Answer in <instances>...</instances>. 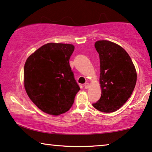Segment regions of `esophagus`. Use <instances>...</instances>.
<instances>
[{
  "instance_id": "1",
  "label": "esophagus",
  "mask_w": 152,
  "mask_h": 152,
  "mask_svg": "<svg viewBox=\"0 0 152 152\" xmlns=\"http://www.w3.org/2000/svg\"><path fill=\"white\" fill-rule=\"evenodd\" d=\"M84 87H85V89H88L89 87V83H85V84L84 85Z\"/></svg>"
}]
</instances>
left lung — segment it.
Masks as SVG:
<instances>
[{
  "label": "left lung",
  "instance_id": "1",
  "mask_svg": "<svg viewBox=\"0 0 152 152\" xmlns=\"http://www.w3.org/2000/svg\"><path fill=\"white\" fill-rule=\"evenodd\" d=\"M95 48L99 54L101 96L94 107L100 112H116L131 96L137 74L127 52L109 40H98Z\"/></svg>",
  "mask_w": 152,
  "mask_h": 152
}]
</instances>
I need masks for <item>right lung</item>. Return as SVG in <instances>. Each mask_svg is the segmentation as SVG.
<instances>
[{
	"instance_id": "right-lung-1",
	"label": "right lung",
	"mask_w": 152,
	"mask_h": 152,
	"mask_svg": "<svg viewBox=\"0 0 152 152\" xmlns=\"http://www.w3.org/2000/svg\"><path fill=\"white\" fill-rule=\"evenodd\" d=\"M71 44H45L31 54L24 67V86L40 110L58 116L72 107L80 90L69 65Z\"/></svg>"
}]
</instances>
